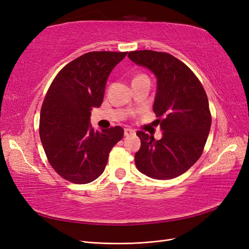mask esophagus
I'll return each mask as SVG.
<instances>
[{"label":"esophagus","instance_id":"esophagus-1","mask_svg":"<svg viewBox=\"0 0 249 249\" xmlns=\"http://www.w3.org/2000/svg\"><path fill=\"white\" fill-rule=\"evenodd\" d=\"M135 134V131H133L132 129H129V127H126V129H124V136L125 137H129V136H132V135Z\"/></svg>","mask_w":249,"mask_h":249}]
</instances>
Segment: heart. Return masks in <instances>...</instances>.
Listing matches in <instances>:
<instances>
[{
  "instance_id": "1",
  "label": "heart",
  "mask_w": 249,
  "mask_h": 249,
  "mask_svg": "<svg viewBox=\"0 0 249 249\" xmlns=\"http://www.w3.org/2000/svg\"><path fill=\"white\" fill-rule=\"evenodd\" d=\"M140 79H147V77L146 76H144V74H142V73H139V74H137L136 77L134 78V80L133 81H136V80H140Z\"/></svg>"
}]
</instances>
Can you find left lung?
Instances as JSON below:
<instances>
[{"instance_id": "8db88e82", "label": "left lung", "mask_w": 249, "mask_h": 249, "mask_svg": "<svg viewBox=\"0 0 249 249\" xmlns=\"http://www.w3.org/2000/svg\"><path fill=\"white\" fill-rule=\"evenodd\" d=\"M127 57L155 73L153 109L163 131L160 140L137 132L141 146L135 154L136 167L152 178H175L199 159L206 145L212 124L207 93L189 67L167 53L134 51Z\"/></svg>"}]
</instances>
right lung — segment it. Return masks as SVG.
<instances>
[{
  "instance_id": "obj_1",
  "label": "right lung",
  "mask_w": 249,
  "mask_h": 249,
  "mask_svg": "<svg viewBox=\"0 0 249 249\" xmlns=\"http://www.w3.org/2000/svg\"><path fill=\"white\" fill-rule=\"evenodd\" d=\"M127 52H89L58 72L44 97L39 135L51 166L64 179L87 184L99 178L109 154L124 137L122 126L94 131L92 108L100 107L112 70Z\"/></svg>"
}]
</instances>
